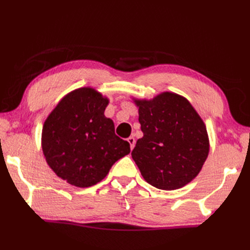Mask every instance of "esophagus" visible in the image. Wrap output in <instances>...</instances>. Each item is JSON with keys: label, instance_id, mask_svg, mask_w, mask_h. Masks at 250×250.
<instances>
[{"label": "esophagus", "instance_id": "34e87169", "mask_svg": "<svg viewBox=\"0 0 250 250\" xmlns=\"http://www.w3.org/2000/svg\"><path fill=\"white\" fill-rule=\"evenodd\" d=\"M126 141L129 142V144H130V148H131V149H133L134 146H135V139H134V137H133V136H130L129 139L126 140Z\"/></svg>", "mask_w": 250, "mask_h": 250}]
</instances>
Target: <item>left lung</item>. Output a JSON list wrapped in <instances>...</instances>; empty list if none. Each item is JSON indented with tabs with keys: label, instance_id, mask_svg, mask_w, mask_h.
I'll list each match as a JSON object with an SVG mask.
<instances>
[{
	"label": "left lung",
	"instance_id": "obj_1",
	"mask_svg": "<svg viewBox=\"0 0 250 250\" xmlns=\"http://www.w3.org/2000/svg\"><path fill=\"white\" fill-rule=\"evenodd\" d=\"M135 103L144 135L131 155L142 176L158 189L184 187L200 173L208 156L203 120L187 100L172 92Z\"/></svg>",
	"mask_w": 250,
	"mask_h": 250
}]
</instances>
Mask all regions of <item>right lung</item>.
<instances>
[{
  "label": "right lung",
  "mask_w": 250,
  "mask_h": 250,
  "mask_svg": "<svg viewBox=\"0 0 250 250\" xmlns=\"http://www.w3.org/2000/svg\"><path fill=\"white\" fill-rule=\"evenodd\" d=\"M108 100L92 88H81L63 98L46 119L42 147L58 176L76 187L101 182L113 164L130 152V144L115 134L104 116Z\"/></svg>",
  "instance_id": "right-lung-1"
}]
</instances>
